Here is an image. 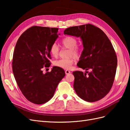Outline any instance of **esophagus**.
Returning a JSON list of instances; mask_svg holds the SVG:
<instances>
[{
  "mask_svg": "<svg viewBox=\"0 0 130 130\" xmlns=\"http://www.w3.org/2000/svg\"><path fill=\"white\" fill-rule=\"evenodd\" d=\"M70 73H71V72H70L69 70H66V71H65V73H66V75H68V74H70Z\"/></svg>",
  "mask_w": 130,
  "mask_h": 130,
  "instance_id": "34e87169",
  "label": "esophagus"
}]
</instances>
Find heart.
<instances>
[{
  "instance_id": "1",
  "label": "heart",
  "mask_w": 130,
  "mask_h": 130,
  "mask_svg": "<svg viewBox=\"0 0 130 130\" xmlns=\"http://www.w3.org/2000/svg\"><path fill=\"white\" fill-rule=\"evenodd\" d=\"M61 44L64 48L69 49L68 56L70 57L68 58L60 59V60L54 61V64L64 69H70L72 68L75 61V58H78L80 56V51L77 45V42L75 38L71 36H67L61 41ZM58 46L56 43H54L50 48L51 55L54 57L58 56L59 54ZM74 57L73 58V57Z\"/></svg>"
}]
</instances>
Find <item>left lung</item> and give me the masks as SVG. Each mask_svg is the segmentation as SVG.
Returning <instances> with one entry per match:
<instances>
[{
    "mask_svg": "<svg viewBox=\"0 0 130 130\" xmlns=\"http://www.w3.org/2000/svg\"><path fill=\"white\" fill-rule=\"evenodd\" d=\"M64 35L80 37L84 49L77 66L86 70L73 72L74 88L81 99L88 102L101 99L109 92L116 73L117 58L112 43L100 29L92 24L72 26Z\"/></svg>",
    "mask_w": 130,
    "mask_h": 130,
    "instance_id": "8db88e82",
    "label": "left lung"
}]
</instances>
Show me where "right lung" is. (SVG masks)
<instances>
[{"instance_id": "obj_1", "label": "right lung", "mask_w": 130, "mask_h": 130, "mask_svg": "<svg viewBox=\"0 0 130 130\" xmlns=\"http://www.w3.org/2000/svg\"><path fill=\"white\" fill-rule=\"evenodd\" d=\"M58 28L34 26L19 37L15 46L12 70L23 95L31 103L43 104L53 96L64 70L54 66L50 72L42 68L50 64V48L58 38Z\"/></svg>"}]
</instances>
